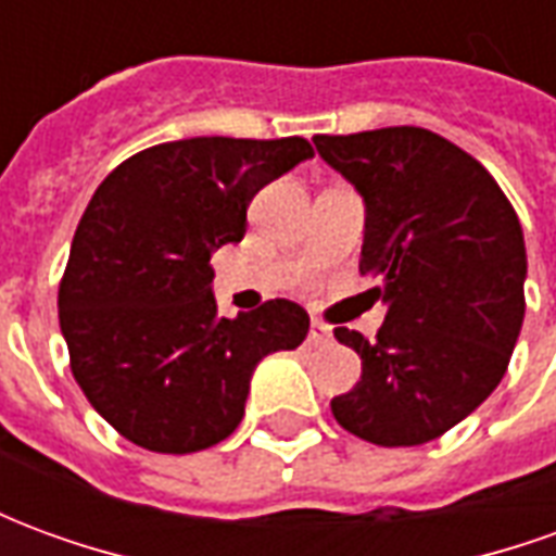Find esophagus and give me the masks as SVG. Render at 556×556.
Listing matches in <instances>:
<instances>
[{
	"label": "esophagus",
	"mask_w": 556,
	"mask_h": 556,
	"mask_svg": "<svg viewBox=\"0 0 556 556\" xmlns=\"http://www.w3.org/2000/svg\"><path fill=\"white\" fill-rule=\"evenodd\" d=\"M327 342H330V327L313 318V325H309V345H327Z\"/></svg>",
	"instance_id": "obj_1"
}]
</instances>
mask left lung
Returning <instances> with one entry per match:
<instances>
[{
    "mask_svg": "<svg viewBox=\"0 0 556 556\" xmlns=\"http://www.w3.org/2000/svg\"><path fill=\"white\" fill-rule=\"evenodd\" d=\"M366 205L361 274L387 303L378 337L337 327L363 375L330 402L378 446L434 441L491 396L525 321L521 223L489 169L426 127L315 137Z\"/></svg>",
    "mask_w": 556,
    "mask_h": 556,
    "instance_id": "obj_1",
    "label": "left lung"
}]
</instances>
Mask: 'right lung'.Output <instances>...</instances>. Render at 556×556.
Listing matches in <instances>:
<instances>
[{"instance_id": "obj_1", "label": "right lung", "mask_w": 556, "mask_h": 556, "mask_svg": "<svg viewBox=\"0 0 556 556\" xmlns=\"http://www.w3.org/2000/svg\"><path fill=\"white\" fill-rule=\"evenodd\" d=\"M313 157L301 137H195L146 148L91 195L59 286L71 372L91 408L151 453H199L243 419L262 357L301 345L291 301L219 318L211 255L253 195Z\"/></svg>"}]
</instances>
